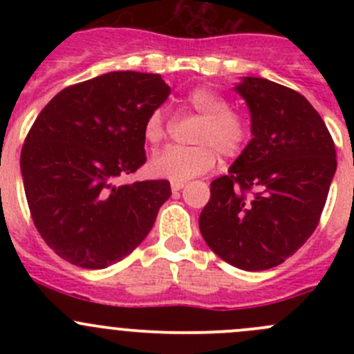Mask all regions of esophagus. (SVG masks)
I'll list each match as a JSON object with an SVG mask.
<instances>
[{
    "label": "esophagus",
    "instance_id": "34e87169",
    "mask_svg": "<svg viewBox=\"0 0 354 354\" xmlns=\"http://www.w3.org/2000/svg\"><path fill=\"white\" fill-rule=\"evenodd\" d=\"M185 183H171V190H173V194H178L180 190H183Z\"/></svg>",
    "mask_w": 354,
    "mask_h": 354
}]
</instances>
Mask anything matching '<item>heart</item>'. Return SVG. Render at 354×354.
I'll use <instances>...</instances> for the list:
<instances>
[{
  "mask_svg": "<svg viewBox=\"0 0 354 354\" xmlns=\"http://www.w3.org/2000/svg\"><path fill=\"white\" fill-rule=\"evenodd\" d=\"M185 102L202 118L194 135V147H167L152 157L149 169L157 178L173 183H187L192 178L212 169L217 154L231 159L241 154L248 142V123L241 114L230 109V102L209 87L188 92ZM144 137L151 145H159L166 137V114L156 109L144 124Z\"/></svg>",
  "mask_w": 354,
  "mask_h": 354,
  "instance_id": "b5f03b06",
  "label": "heart"
}]
</instances>
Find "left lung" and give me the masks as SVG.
I'll list each match as a JSON object with an SVG mask.
<instances>
[{"mask_svg": "<svg viewBox=\"0 0 354 354\" xmlns=\"http://www.w3.org/2000/svg\"><path fill=\"white\" fill-rule=\"evenodd\" d=\"M234 91L250 109L252 140L210 183L198 226L224 262L255 272L312 236L337 160L326 123L301 94L260 77H243Z\"/></svg>", "mask_w": 354, "mask_h": 354, "instance_id": "8db88e82", "label": "left lung"}]
</instances>
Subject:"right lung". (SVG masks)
<instances>
[{
  "label": "right lung",
  "mask_w": 354,
  "mask_h": 354,
  "mask_svg": "<svg viewBox=\"0 0 354 354\" xmlns=\"http://www.w3.org/2000/svg\"><path fill=\"white\" fill-rule=\"evenodd\" d=\"M169 94L160 75L109 71L63 88L39 113L20 154L25 197L66 262L106 269L152 230L169 181L118 180L145 164V120Z\"/></svg>",
  "instance_id": "obj_1"
}]
</instances>
